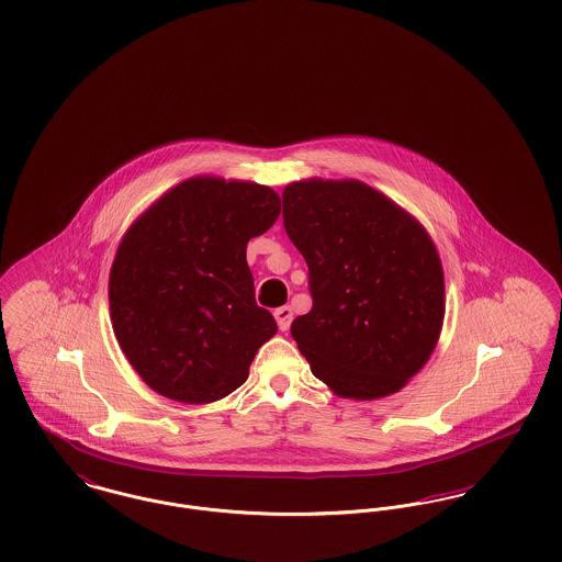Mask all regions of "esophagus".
Returning <instances> with one entry per match:
<instances>
[{"label":"esophagus","instance_id":"1","mask_svg":"<svg viewBox=\"0 0 562 562\" xmlns=\"http://www.w3.org/2000/svg\"><path fill=\"white\" fill-rule=\"evenodd\" d=\"M273 316H276V322H278V328H280V330H289V326H291V322H293V310H291L289 305L278 307V310L273 312Z\"/></svg>","mask_w":562,"mask_h":562}]
</instances>
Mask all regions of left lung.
I'll return each mask as SVG.
<instances>
[{"instance_id":"8db88e82","label":"left lung","mask_w":562,"mask_h":562,"mask_svg":"<svg viewBox=\"0 0 562 562\" xmlns=\"http://www.w3.org/2000/svg\"><path fill=\"white\" fill-rule=\"evenodd\" d=\"M282 200L310 269L314 305L291 335L312 373L351 401L401 392L445 321V273L426 227L356 179L294 181Z\"/></svg>"}]
</instances>
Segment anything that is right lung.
Instances as JSON below:
<instances>
[{"mask_svg":"<svg viewBox=\"0 0 562 562\" xmlns=\"http://www.w3.org/2000/svg\"><path fill=\"white\" fill-rule=\"evenodd\" d=\"M278 214L268 186L204 175L168 189L124 234L109 271L111 326L164 398H225L278 333L246 263L248 240Z\"/></svg>","mask_w":562,"mask_h":562,"instance_id":"right-lung-1","label":"right lung"}]
</instances>
